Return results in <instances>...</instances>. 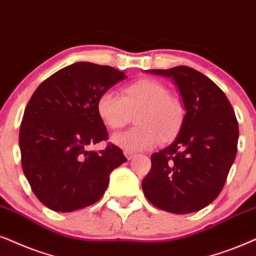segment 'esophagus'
Wrapping results in <instances>:
<instances>
[{"label": "esophagus", "mask_w": 256, "mask_h": 256, "mask_svg": "<svg viewBox=\"0 0 256 256\" xmlns=\"http://www.w3.org/2000/svg\"><path fill=\"white\" fill-rule=\"evenodd\" d=\"M125 153V156H126V158H128V160H131V159H134V156H136V153H134V152H128V151H125L124 152Z\"/></svg>", "instance_id": "34e87169"}]
</instances>
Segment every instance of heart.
Listing matches in <instances>:
<instances>
[{
  "label": "heart",
  "mask_w": 256,
  "mask_h": 256,
  "mask_svg": "<svg viewBox=\"0 0 256 256\" xmlns=\"http://www.w3.org/2000/svg\"><path fill=\"white\" fill-rule=\"evenodd\" d=\"M162 82L144 78L125 85L122 97L106 90L97 100V114L110 130H119L134 114L131 130L117 134L112 142L128 152L150 148L156 142H168L182 128L185 111L178 98Z\"/></svg>",
  "instance_id": "b5f03b06"
}]
</instances>
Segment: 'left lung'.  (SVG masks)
Instances as JSON below:
<instances>
[{"mask_svg": "<svg viewBox=\"0 0 256 256\" xmlns=\"http://www.w3.org/2000/svg\"><path fill=\"white\" fill-rule=\"evenodd\" d=\"M171 77L186 114L176 140L151 156L142 182L145 196L170 213L196 212L216 199L238 151L239 125L224 91L190 66L150 70Z\"/></svg>", "mask_w": 256, "mask_h": 256, "instance_id": "left-lung-1", "label": "left lung"}]
</instances>
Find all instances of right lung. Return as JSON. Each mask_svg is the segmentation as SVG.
I'll list each match as a JSON object with an SVG mask.
<instances>
[{"mask_svg":"<svg viewBox=\"0 0 256 256\" xmlns=\"http://www.w3.org/2000/svg\"><path fill=\"white\" fill-rule=\"evenodd\" d=\"M126 78L108 66L77 62L46 78L32 94L20 128L21 162L32 192L54 212H72L97 202L110 173L125 162L114 144L102 151L90 145L108 140L97 100Z\"/></svg>","mask_w":256,"mask_h":256,"instance_id":"right-lung-1","label":"right lung"}]
</instances>
